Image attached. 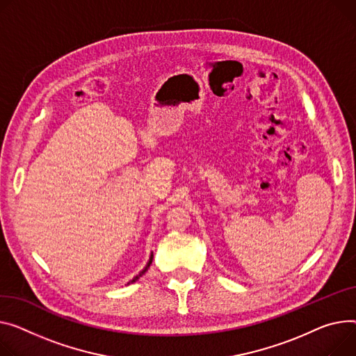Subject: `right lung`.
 <instances>
[{
    "mask_svg": "<svg viewBox=\"0 0 356 356\" xmlns=\"http://www.w3.org/2000/svg\"><path fill=\"white\" fill-rule=\"evenodd\" d=\"M152 260H153V253H152V256H150V259H149V262H147V265L145 266V269H143V270H141V272H140V273H138L137 276H134V277H133V280H130L129 283H134V282H136V280H137V279H138L140 276H143V275L146 273V270H147V269L150 268V265H152Z\"/></svg>",
    "mask_w": 356,
    "mask_h": 356,
    "instance_id": "right-lung-1",
    "label": "right lung"
}]
</instances>
